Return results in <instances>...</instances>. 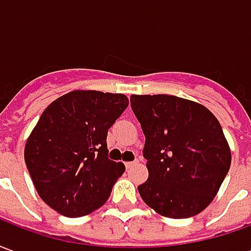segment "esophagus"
<instances>
[{
	"label": "esophagus",
	"instance_id": "esophagus-1",
	"mask_svg": "<svg viewBox=\"0 0 251 251\" xmlns=\"http://www.w3.org/2000/svg\"><path fill=\"white\" fill-rule=\"evenodd\" d=\"M137 163H138L137 160H134V161H127V163H125V167H126V168H127V169H129V168H131L133 165H136Z\"/></svg>",
	"mask_w": 251,
	"mask_h": 251
}]
</instances>
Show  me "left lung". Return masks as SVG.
Instances as JSON below:
<instances>
[{
	"label": "left lung",
	"instance_id": "1",
	"mask_svg": "<svg viewBox=\"0 0 251 251\" xmlns=\"http://www.w3.org/2000/svg\"><path fill=\"white\" fill-rule=\"evenodd\" d=\"M130 106L145 134L149 177L138 185L142 200L167 218L201 212L231 164L219 121L203 104L174 95H131Z\"/></svg>",
	"mask_w": 251,
	"mask_h": 251
}]
</instances>
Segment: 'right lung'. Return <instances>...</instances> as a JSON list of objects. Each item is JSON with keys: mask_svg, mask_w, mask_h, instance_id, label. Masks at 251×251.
Wrapping results in <instances>:
<instances>
[{"mask_svg": "<svg viewBox=\"0 0 251 251\" xmlns=\"http://www.w3.org/2000/svg\"><path fill=\"white\" fill-rule=\"evenodd\" d=\"M124 94L72 91L47 107L25 144L37 194L68 218L106 203L125 165L107 157V131L127 107Z\"/></svg>", "mask_w": 251, "mask_h": 251, "instance_id": "right-lung-1", "label": "right lung"}]
</instances>
